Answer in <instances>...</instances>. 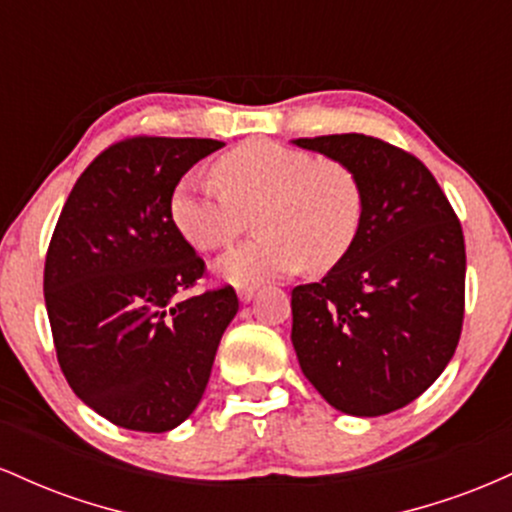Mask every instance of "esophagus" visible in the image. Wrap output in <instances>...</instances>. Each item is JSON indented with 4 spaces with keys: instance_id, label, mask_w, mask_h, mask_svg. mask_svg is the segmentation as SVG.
I'll list each match as a JSON object with an SVG mask.
<instances>
[{
    "instance_id": "obj_1",
    "label": "esophagus",
    "mask_w": 512,
    "mask_h": 512,
    "mask_svg": "<svg viewBox=\"0 0 512 512\" xmlns=\"http://www.w3.org/2000/svg\"><path fill=\"white\" fill-rule=\"evenodd\" d=\"M255 293H257V286L255 284H248V286H240L238 289V298L243 303H250L252 298H255Z\"/></svg>"
}]
</instances>
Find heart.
<instances>
[{
    "label": "heart",
    "mask_w": 512,
    "mask_h": 512,
    "mask_svg": "<svg viewBox=\"0 0 512 512\" xmlns=\"http://www.w3.org/2000/svg\"><path fill=\"white\" fill-rule=\"evenodd\" d=\"M221 185L190 173L170 195V219L192 248L233 243L257 214V240L216 260V274L236 286L298 272H330L354 248L363 223L358 175L332 158L252 139L214 166Z\"/></svg>",
    "instance_id": "b5f03b06"
}]
</instances>
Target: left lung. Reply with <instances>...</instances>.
<instances>
[{
    "instance_id": "8db88e82",
    "label": "left lung",
    "mask_w": 512,
    "mask_h": 512,
    "mask_svg": "<svg viewBox=\"0 0 512 512\" xmlns=\"http://www.w3.org/2000/svg\"><path fill=\"white\" fill-rule=\"evenodd\" d=\"M344 163L363 187L354 248L291 291V342L305 378L334 409L383 416L436 383L464 317L462 226L424 163L366 137L293 139Z\"/></svg>"
}]
</instances>
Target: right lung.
Wrapping results in <instances>:
<instances>
[{"mask_svg": "<svg viewBox=\"0 0 512 512\" xmlns=\"http://www.w3.org/2000/svg\"><path fill=\"white\" fill-rule=\"evenodd\" d=\"M223 142L132 137L93 158L45 257V305L69 387L129 431L180 426L238 313L231 286L178 301L204 260L170 219L182 175Z\"/></svg>", "mask_w": 512, "mask_h": 512, "instance_id": "right-lung-1", "label": "right lung"}]
</instances>
